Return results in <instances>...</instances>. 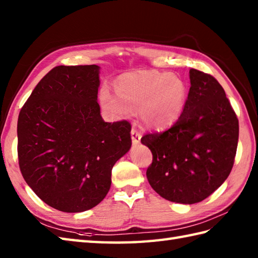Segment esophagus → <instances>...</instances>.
Here are the masks:
<instances>
[{"mask_svg":"<svg viewBox=\"0 0 258 258\" xmlns=\"http://www.w3.org/2000/svg\"><path fill=\"white\" fill-rule=\"evenodd\" d=\"M131 136H132V142H133V144H134V145H136V144H139V143H140L142 135H141V132H140V131H139L138 128H136L135 126H133L132 131H131Z\"/></svg>","mask_w":258,"mask_h":258,"instance_id":"obj_1","label":"esophagus"}]
</instances>
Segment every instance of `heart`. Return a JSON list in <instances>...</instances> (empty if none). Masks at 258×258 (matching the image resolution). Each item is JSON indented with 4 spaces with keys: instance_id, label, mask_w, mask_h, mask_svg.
Wrapping results in <instances>:
<instances>
[{
    "instance_id": "1",
    "label": "heart",
    "mask_w": 258,
    "mask_h": 258,
    "mask_svg": "<svg viewBox=\"0 0 258 258\" xmlns=\"http://www.w3.org/2000/svg\"><path fill=\"white\" fill-rule=\"evenodd\" d=\"M117 97L103 91L101 102L112 114L123 116L140 109L145 126L164 130L173 125L182 114L186 102V86L177 76L147 72L130 76L116 86Z\"/></svg>"
}]
</instances>
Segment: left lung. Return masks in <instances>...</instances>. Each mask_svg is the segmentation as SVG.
Segmentation results:
<instances>
[{
    "mask_svg": "<svg viewBox=\"0 0 258 258\" xmlns=\"http://www.w3.org/2000/svg\"><path fill=\"white\" fill-rule=\"evenodd\" d=\"M190 87L177 122L142 144L153 154L149 183L163 199L195 204L214 193L232 171L238 119L222 85L210 74L189 70Z\"/></svg>",
    "mask_w": 258,
    "mask_h": 258,
    "instance_id": "obj_1",
    "label": "left lung"
}]
</instances>
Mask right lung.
Listing matches in <instances>:
<instances>
[{"instance_id": "right-lung-1", "label": "right lung", "mask_w": 258, "mask_h": 258, "mask_svg": "<svg viewBox=\"0 0 258 258\" xmlns=\"http://www.w3.org/2000/svg\"><path fill=\"white\" fill-rule=\"evenodd\" d=\"M100 69L54 68L19 115L21 173L43 202L61 212L100 204L111 187L114 164L132 145L127 120L107 123L101 116Z\"/></svg>"}]
</instances>
